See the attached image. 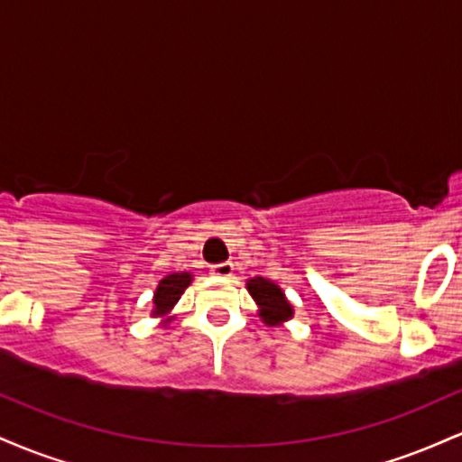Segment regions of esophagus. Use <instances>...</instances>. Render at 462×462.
Instances as JSON below:
<instances>
[{
  "instance_id": "34e87169",
  "label": "esophagus",
  "mask_w": 462,
  "mask_h": 462,
  "mask_svg": "<svg viewBox=\"0 0 462 462\" xmlns=\"http://www.w3.org/2000/svg\"><path fill=\"white\" fill-rule=\"evenodd\" d=\"M232 272H235V264H232L230 261L219 263L213 267V273L219 275V278H227V275H232Z\"/></svg>"
}]
</instances>
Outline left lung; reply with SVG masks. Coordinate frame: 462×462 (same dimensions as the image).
I'll use <instances>...</instances> for the list:
<instances>
[{
  "label": "left lung",
  "instance_id": "1",
  "mask_svg": "<svg viewBox=\"0 0 462 462\" xmlns=\"http://www.w3.org/2000/svg\"><path fill=\"white\" fill-rule=\"evenodd\" d=\"M247 291L252 293V298L256 300V304L261 306V317L269 326H278L280 321L291 319L293 317V306L289 304L284 298V293L280 291V286L264 278H254L247 280Z\"/></svg>",
  "mask_w": 462,
  "mask_h": 462
}]
</instances>
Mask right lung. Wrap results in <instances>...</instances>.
Instances as JSON below:
<instances>
[{"label": "right lung", "mask_w": 462, "mask_h": 462, "mask_svg": "<svg viewBox=\"0 0 462 462\" xmlns=\"http://www.w3.org/2000/svg\"><path fill=\"white\" fill-rule=\"evenodd\" d=\"M190 273H171L167 278L161 280L158 284L156 295H153V315H164L176 306L180 295L184 293V289L190 284Z\"/></svg>", "instance_id": "add662e5"}]
</instances>
